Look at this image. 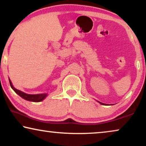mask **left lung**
I'll return each mask as SVG.
<instances>
[{
	"instance_id": "8db88e82",
	"label": "left lung",
	"mask_w": 146,
	"mask_h": 146,
	"mask_svg": "<svg viewBox=\"0 0 146 146\" xmlns=\"http://www.w3.org/2000/svg\"><path fill=\"white\" fill-rule=\"evenodd\" d=\"M99 102L100 104H102V105H106V104H104V103H102V102Z\"/></svg>"
}]
</instances>
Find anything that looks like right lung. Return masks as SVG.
<instances>
[{
    "instance_id": "right-lung-1",
    "label": "right lung",
    "mask_w": 146,
    "mask_h": 146,
    "mask_svg": "<svg viewBox=\"0 0 146 146\" xmlns=\"http://www.w3.org/2000/svg\"><path fill=\"white\" fill-rule=\"evenodd\" d=\"M9 82L10 85L14 91L18 95H19L21 98H23V99L26 100L34 102H38L42 101L47 96V94H28L24 93L23 92H21L19 90L16 89L15 87L13 86L12 84V82L11 80L9 79Z\"/></svg>"
}]
</instances>
